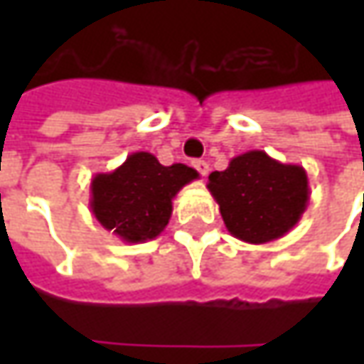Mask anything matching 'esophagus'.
Returning <instances> with one entry per match:
<instances>
[{"instance_id":"1","label":"esophagus","mask_w":364,"mask_h":364,"mask_svg":"<svg viewBox=\"0 0 364 364\" xmlns=\"http://www.w3.org/2000/svg\"><path fill=\"white\" fill-rule=\"evenodd\" d=\"M192 166L198 170V174L200 176H206L208 174V170H210V168H208V161H204V160H194L192 161Z\"/></svg>"}]
</instances>
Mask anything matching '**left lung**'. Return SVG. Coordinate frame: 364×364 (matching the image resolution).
Returning <instances> with one entry per match:
<instances>
[{
    "mask_svg": "<svg viewBox=\"0 0 364 364\" xmlns=\"http://www.w3.org/2000/svg\"><path fill=\"white\" fill-rule=\"evenodd\" d=\"M227 231L245 243L263 245L291 231L310 200L308 174L298 164H282L261 149L232 158L208 176Z\"/></svg>",
    "mask_w": 364,
    "mask_h": 364,
    "instance_id": "8db88e82",
    "label": "left lung"
}]
</instances>
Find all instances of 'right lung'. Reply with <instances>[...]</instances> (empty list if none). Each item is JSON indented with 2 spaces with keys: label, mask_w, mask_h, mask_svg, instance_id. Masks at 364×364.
I'll use <instances>...</instances> for the list:
<instances>
[{
  "label": "right lung",
  "mask_w": 364,
  "mask_h": 364,
  "mask_svg": "<svg viewBox=\"0 0 364 364\" xmlns=\"http://www.w3.org/2000/svg\"><path fill=\"white\" fill-rule=\"evenodd\" d=\"M196 178L184 164L161 166L154 154L133 151L113 172L92 176L89 206L123 243H146L166 229L176 194Z\"/></svg>",
  "instance_id": "right-lung-1"
}]
</instances>
